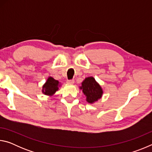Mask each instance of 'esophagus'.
Returning a JSON list of instances; mask_svg holds the SVG:
<instances>
[{"label": "esophagus", "instance_id": "esophagus-1", "mask_svg": "<svg viewBox=\"0 0 152 152\" xmlns=\"http://www.w3.org/2000/svg\"><path fill=\"white\" fill-rule=\"evenodd\" d=\"M67 83L69 84H73L74 83V80H67Z\"/></svg>", "mask_w": 152, "mask_h": 152}]
</instances>
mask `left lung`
<instances>
[{
    "label": "left lung",
    "mask_w": 152,
    "mask_h": 152,
    "mask_svg": "<svg viewBox=\"0 0 152 152\" xmlns=\"http://www.w3.org/2000/svg\"><path fill=\"white\" fill-rule=\"evenodd\" d=\"M79 88L85 95L86 101L90 104H93L99 101L103 94L102 87L92 76L87 77L84 79Z\"/></svg>",
    "instance_id": "left-lung-1"
}]
</instances>
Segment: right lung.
<instances>
[{
  "label": "right lung",
  "mask_w": 152,
  "mask_h": 152,
  "mask_svg": "<svg viewBox=\"0 0 152 152\" xmlns=\"http://www.w3.org/2000/svg\"><path fill=\"white\" fill-rule=\"evenodd\" d=\"M61 83L53 78L49 76L47 80L42 86V93L49 96H51L59 90Z\"/></svg>",
  "instance_id": "add662e5"
}]
</instances>
